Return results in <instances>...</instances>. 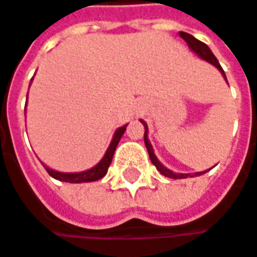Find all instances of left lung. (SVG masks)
<instances>
[{"instance_id":"left-lung-1","label":"left lung","mask_w":257,"mask_h":257,"mask_svg":"<svg viewBox=\"0 0 257 257\" xmlns=\"http://www.w3.org/2000/svg\"><path fill=\"white\" fill-rule=\"evenodd\" d=\"M179 35H180V38L183 39L186 43H188L189 49L192 51V52H195L201 59H204L206 62H209V64H212L215 68L218 69L219 72L222 74V77H224V80L227 81V77H225V72H224V69L221 68V65H219L218 59L215 58V55L212 53V51L205 45L204 42H201V40H198L196 38H193L192 35H189V33H185V32H179ZM141 123L144 125V128H145V132H144V143H145V147H147V150H148V154H150V159H151V163L157 167V170H159L160 173L163 174V176H166V177H170V179H186V177H193V176H201V174L206 173L208 170H205V172H199V173H174L173 170H170V169H167V167H164L161 163H160V160L157 159V156L154 154V150H153V145L150 143V140H148V126H147V123L144 122L143 119H141ZM211 170V169H209Z\"/></svg>"}]
</instances>
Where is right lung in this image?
<instances>
[{
    "label": "right lung",
    "mask_w": 257,
    "mask_h": 257,
    "mask_svg": "<svg viewBox=\"0 0 257 257\" xmlns=\"http://www.w3.org/2000/svg\"><path fill=\"white\" fill-rule=\"evenodd\" d=\"M128 125H123L120 128H117L114 131L113 138H112V143L109 145V148L106 150V154L103 156V159L98 161L97 164L88 170H84V172H77V173H64V172H58V170H52L49 169L48 166L43 164V167L46 169V172L52 176L53 179L56 180H61V182H68V183H87V182H96L98 179L104 177L107 173V169L112 163L113 159L114 150L117 147V144L120 141L123 132L126 131Z\"/></svg>",
    "instance_id": "1"
}]
</instances>
